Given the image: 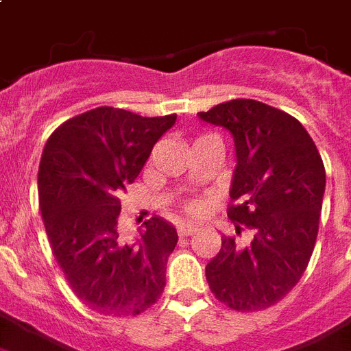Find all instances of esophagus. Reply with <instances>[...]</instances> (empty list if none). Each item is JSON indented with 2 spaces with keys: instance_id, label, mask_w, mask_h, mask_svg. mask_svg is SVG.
<instances>
[{
  "instance_id": "obj_1",
  "label": "esophagus",
  "mask_w": 351,
  "mask_h": 351,
  "mask_svg": "<svg viewBox=\"0 0 351 351\" xmlns=\"http://www.w3.org/2000/svg\"><path fill=\"white\" fill-rule=\"evenodd\" d=\"M196 230H198L196 225H193V223H184V225L178 226V235L180 237H187V235H193Z\"/></svg>"
}]
</instances>
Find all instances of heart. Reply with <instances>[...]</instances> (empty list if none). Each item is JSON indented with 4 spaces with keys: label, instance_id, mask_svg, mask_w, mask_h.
I'll use <instances>...</instances> for the list:
<instances>
[{
    "label": "heart",
    "instance_id": "heart-1",
    "mask_svg": "<svg viewBox=\"0 0 351 351\" xmlns=\"http://www.w3.org/2000/svg\"><path fill=\"white\" fill-rule=\"evenodd\" d=\"M198 208H199V203H196V202L191 203V205H189V210L191 212H196V210H198Z\"/></svg>",
    "mask_w": 351,
    "mask_h": 351
}]
</instances>
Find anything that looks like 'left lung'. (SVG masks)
I'll use <instances>...</instances> for the list:
<instances>
[{"instance_id": "1", "label": "left lung", "mask_w": 351, "mask_h": 351, "mask_svg": "<svg viewBox=\"0 0 351 351\" xmlns=\"http://www.w3.org/2000/svg\"><path fill=\"white\" fill-rule=\"evenodd\" d=\"M198 116L234 137L237 166L226 214L253 232L248 246L221 237L219 253L205 267L207 282L234 311H264L307 269L319 228L325 166L302 123L266 103L232 99Z\"/></svg>"}]
</instances>
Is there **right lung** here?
Returning <instances> with one entry per match:
<instances>
[{"label": "right lung", "mask_w": 351, "mask_h": 351, "mask_svg": "<svg viewBox=\"0 0 351 351\" xmlns=\"http://www.w3.org/2000/svg\"><path fill=\"white\" fill-rule=\"evenodd\" d=\"M175 121L98 107L62 123L44 146L39 202L49 246L73 293L94 312L139 316L164 291L175 226L152 217L139 239L125 243L117 217L121 193Z\"/></svg>", "instance_id": "1"}]
</instances>
